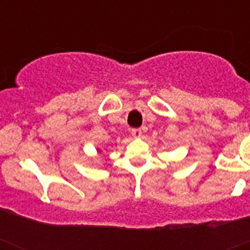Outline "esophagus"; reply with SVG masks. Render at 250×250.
<instances>
[{
	"label": "esophagus",
	"instance_id": "obj_1",
	"mask_svg": "<svg viewBox=\"0 0 250 250\" xmlns=\"http://www.w3.org/2000/svg\"><path fill=\"white\" fill-rule=\"evenodd\" d=\"M131 134H132V136H135V138H140L141 129H139V127H134V129H131Z\"/></svg>",
	"mask_w": 250,
	"mask_h": 250
}]
</instances>
